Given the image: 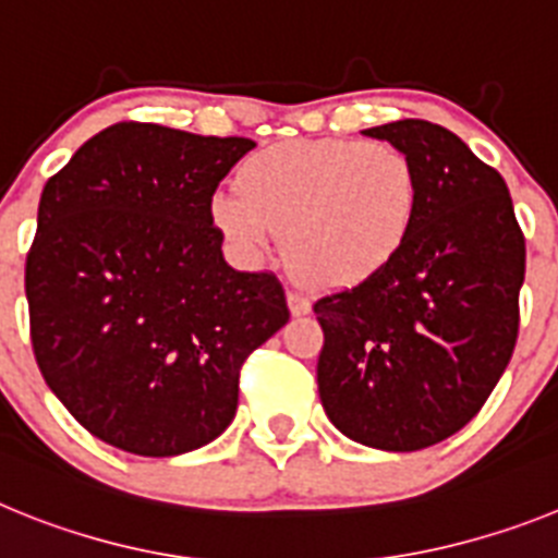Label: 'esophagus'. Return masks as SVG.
Segmentation results:
<instances>
[{
    "mask_svg": "<svg viewBox=\"0 0 558 558\" xmlns=\"http://www.w3.org/2000/svg\"><path fill=\"white\" fill-rule=\"evenodd\" d=\"M288 304H290V313H293V315H307L310 313V299L304 293H299V290H290Z\"/></svg>",
    "mask_w": 558,
    "mask_h": 558,
    "instance_id": "34e87169",
    "label": "esophagus"
}]
</instances>
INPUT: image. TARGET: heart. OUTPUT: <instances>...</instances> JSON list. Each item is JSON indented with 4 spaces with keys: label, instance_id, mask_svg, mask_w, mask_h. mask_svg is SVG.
Returning <instances> with one entry per match:
<instances>
[{
    "label": "heart",
    "instance_id": "obj_1",
    "mask_svg": "<svg viewBox=\"0 0 558 558\" xmlns=\"http://www.w3.org/2000/svg\"><path fill=\"white\" fill-rule=\"evenodd\" d=\"M422 186L391 142L293 140L254 153L240 190L211 195V223L243 259H263L284 231L295 274L318 290L379 276L405 248Z\"/></svg>",
    "mask_w": 558,
    "mask_h": 558
}]
</instances>
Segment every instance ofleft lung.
<instances>
[{
  "mask_svg": "<svg viewBox=\"0 0 558 558\" xmlns=\"http://www.w3.org/2000/svg\"><path fill=\"white\" fill-rule=\"evenodd\" d=\"M363 133L411 156L422 201L383 274L313 304L318 393L352 441L413 452L461 430L509 366L525 236L500 172L452 131L399 120Z\"/></svg>",
  "mask_w": 558,
  "mask_h": 558,
  "instance_id": "obj_1",
  "label": "left lung"
}]
</instances>
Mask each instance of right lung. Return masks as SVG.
<instances>
[{
  "mask_svg": "<svg viewBox=\"0 0 558 558\" xmlns=\"http://www.w3.org/2000/svg\"><path fill=\"white\" fill-rule=\"evenodd\" d=\"M117 122L47 181L24 290L47 386L106 445L167 458L236 413L240 368L288 324L282 282L226 265L211 195L254 150Z\"/></svg>",
  "mask_w": 558,
  "mask_h": 558,
  "instance_id": "right-lung-1",
  "label": "right lung"
}]
</instances>
